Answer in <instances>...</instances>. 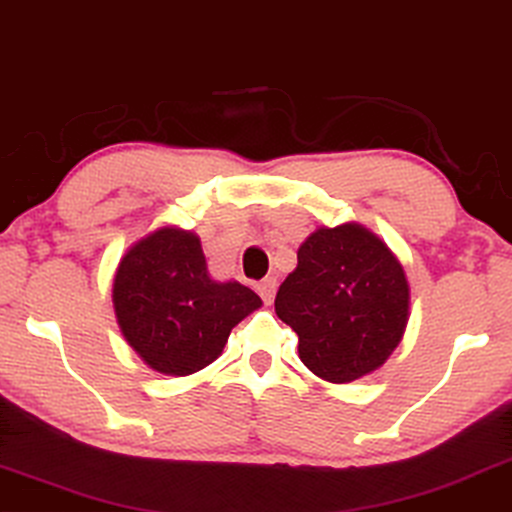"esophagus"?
<instances>
[{
    "mask_svg": "<svg viewBox=\"0 0 512 512\" xmlns=\"http://www.w3.org/2000/svg\"><path fill=\"white\" fill-rule=\"evenodd\" d=\"M256 291H258V295H261L263 298V302H272V298H274V293H277V279L274 277H268V279H263L261 284L256 286Z\"/></svg>",
    "mask_w": 512,
    "mask_h": 512,
    "instance_id": "1",
    "label": "esophagus"
}]
</instances>
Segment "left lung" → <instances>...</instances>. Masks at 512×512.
<instances>
[{
  "instance_id": "1",
  "label": "left lung",
  "mask_w": 512,
  "mask_h": 512,
  "mask_svg": "<svg viewBox=\"0 0 512 512\" xmlns=\"http://www.w3.org/2000/svg\"><path fill=\"white\" fill-rule=\"evenodd\" d=\"M409 281L381 238L360 224L316 228L274 311L298 335L300 360L321 379L351 383L379 369L409 323Z\"/></svg>"
}]
</instances>
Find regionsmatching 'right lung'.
Segmentation results:
<instances>
[{
	"instance_id": "add662e5",
	"label": "right lung",
	"mask_w": 512,
	"mask_h": 512,
	"mask_svg": "<svg viewBox=\"0 0 512 512\" xmlns=\"http://www.w3.org/2000/svg\"><path fill=\"white\" fill-rule=\"evenodd\" d=\"M113 305L124 339L145 365L189 376L217 360L231 330L263 302L240 281L207 274L198 235L161 226L122 256Z\"/></svg>"
}]
</instances>
